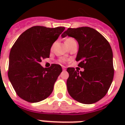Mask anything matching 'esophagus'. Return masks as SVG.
Listing matches in <instances>:
<instances>
[{"instance_id":"esophagus-1","label":"esophagus","mask_w":125,"mask_h":125,"mask_svg":"<svg viewBox=\"0 0 125 125\" xmlns=\"http://www.w3.org/2000/svg\"><path fill=\"white\" fill-rule=\"evenodd\" d=\"M65 68H66V67H65V66H62V69H63V71L65 70Z\"/></svg>"}]
</instances>
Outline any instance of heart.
Returning a JSON list of instances; mask_svg holds the SVG:
<instances>
[{"label": "heart", "instance_id": "1", "mask_svg": "<svg viewBox=\"0 0 125 125\" xmlns=\"http://www.w3.org/2000/svg\"><path fill=\"white\" fill-rule=\"evenodd\" d=\"M74 41H75V40H74L73 38H67V39H66V40H65V44H66L67 46H68L69 44H71L72 42H74ZM60 62H64L65 60H60Z\"/></svg>", "mask_w": 125, "mask_h": 125}]
</instances>
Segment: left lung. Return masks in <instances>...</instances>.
<instances>
[{"instance_id":"obj_1","label":"left lung","mask_w":125,"mask_h":125,"mask_svg":"<svg viewBox=\"0 0 125 125\" xmlns=\"http://www.w3.org/2000/svg\"><path fill=\"white\" fill-rule=\"evenodd\" d=\"M78 42L79 49L76 61L83 71L69 67L67 80L71 97L79 103L93 104L104 97L114 75L113 52L110 43L97 30L90 27L69 28L62 35Z\"/></svg>"}]
</instances>
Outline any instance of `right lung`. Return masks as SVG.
<instances>
[{
	"mask_svg": "<svg viewBox=\"0 0 125 125\" xmlns=\"http://www.w3.org/2000/svg\"><path fill=\"white\" fill-rule=\"evenodd\" d=\"M64 30V27L32 26L23 32L11 47L8 75L17 95L24 101L38 103L52 92L62 68L54 63L43 68L40 62L49 58L52 45Z\"/></svg>",
	"mask_w": 125,
	"mask_h": 125,
	"instance_id": "add662e5",
	"label": "right lung"
}]
</instances>
